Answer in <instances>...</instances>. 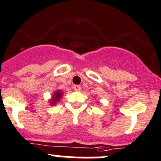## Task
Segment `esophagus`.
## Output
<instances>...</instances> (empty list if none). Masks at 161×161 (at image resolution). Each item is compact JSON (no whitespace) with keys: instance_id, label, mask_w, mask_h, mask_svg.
I'll return each mask as SVG.
<instances>
[{"instance_id":"esophagus-1","label":"esophagus","mask_w":161,"mask_h":161,"mask_svg":"<svg viewBox=\"0 0 161 161\" xmlns=\"http://www.w3.org/2000/svg\"><path fill=\"white\" fill-rule=\"evenodd\" d=\"M73 88H74V90L76 91H79L81 90V86H79V85H75V86H73Z\"/></svg>"}]
</instances>
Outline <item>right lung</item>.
I'll return each instance as SVG.
<instances>
[{
    "instance_id": "add662e5",
    "label": "right lung",
    "mask_w": 161,
    "mask_h": 161,
    "mask_svg": "<svg viewBox=\"0 0 161 161\" xmlns=\"http://www.w3.org/2000/svg\"><path fill=\"white\" fill-rule=\"evenodd\" d=\"M62 94H63L62 91H56L55 93L53 95V98H52L51 101H50V104H52V105H54L56 103L58 102L59 99L62 98Z\"/></svg>"
}]
</instances>
